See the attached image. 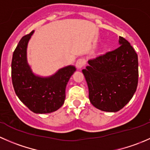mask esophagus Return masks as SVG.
Returning <instances> with one entry per match:
<instances>
[{
    "label": "esophagus",
    "mask_w": 150,
    "mask_h": 150,
    "mask_svg": "<svg viewBox=\"0 0 150 150\" xmlns=\"http://www.w3.org/2000/svg\"><path fill=\"white\" fill-rule=\"evenodd\" d=\"M86 64V62L83 59H79L77 60L76 62V67L78 69H81L83 68Z\"/></svg>",
    "instance_id": "obj_1"
}]
</instances>
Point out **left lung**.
Wrapping results in <instances>:
<instances>
[{
	"label": "left lung",
	"instance_id": "left-lung-1",
	"mask_svg": "<svg viewBox=\"0 0 150 150\" xmlns=\"http://www.w3.org/2000/svg\"><path fill=\"white\" fill-rule=\"evenodd\" d=\"M117 49L88 62L82 70L89 100L102 111L115 112L129 102L138 85V56L128 40L119 37Z\"/></svg>",
	"mask_w": 150,
	"mask_h": 150
}]
</instances>
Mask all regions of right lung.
Here are the masks:
<instances>
[{
	"label": "right lung",
	"instance_id": "obj_1",
	"mask_svg": "<svg viewBox=\"0 0 150 150\" xmlns=\"http://www.w3.org/2000/svg\"><path fill=\"white\" fill-rule=\"evenodd\" d=\"M34 31L22 37L11 62L12 83L19 100L36 114L57 111L65 100L67 84L76 68L66 66L48 77L35 75L28 64L27 49Z\"/></svg>",
	"mask_w": 150,
	"mask_h": 150
}]
</instances>
